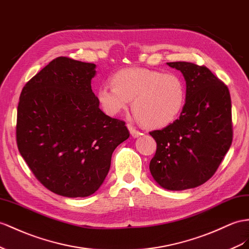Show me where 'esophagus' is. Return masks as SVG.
Masks as SVG:
<instances>
[{"instance_id": "34e87169", "label": "esophagus", "mask_w": 249, "mask_h": 249, "mask_svg": "<svg viewBox=\"0 0 249 249\" xmlns=\"http://www.w3.org/2000/svg\"><path fill=\"white\" fill-rule=\"evenodd\" d=\"M127 127H128V129H129V131H130V135H131L133 138H138L139 136L142 135L141 131L138 130V129L136 128V127L131 126L130 124H127Z\"/></svg>"}]
</instances>
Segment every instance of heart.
<instances>
[{"label":"heart","instance_id":"obj_1","mask_svg":"<svg viewBox=\"0 0 249 249\" xmlns=\"http://www.w3.org/2000/svg\"><path fill=\"white\" fill-rule=\"evenodd\" d=\"M112 85H102L97 91L100 107L114 117L128 106L144 126L160 128L180 116L186 102L185 82L177 73L128 67L111 76Z\"/></svg>","mask_w":249,"mask_h":249}]
</instances>
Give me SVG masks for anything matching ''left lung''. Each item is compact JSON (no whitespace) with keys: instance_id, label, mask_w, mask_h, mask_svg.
Returning <instances> with one entry per match:
<instances>
[{"instance_id":"obj_1","label":"left lung","mask_w":249,"mask_h":249,"mask_svg":"<svg viewBox=\"0 0 249 249\" xmlns=\"http://www.w3.org/2000/svg\"><path fill=\"white\" fill-rule=\"evenodd\" d=\"M167 65L183 73L186 102L173 124L149 132L157 142L149 169L161 187L184 190L208 181L231 147V100L228 87L206 66L189 62Z\"/></svg>"}]
</instances>
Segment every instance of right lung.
I'll list each match as a JSON object with an SVG mask.
<instances>
[{
  "label": "right lung",
  "mask_w": 249,
  "mask_h": 249,
  "mask_svg": "<svg viewBox=\"0 0 249 249\" xmlns=\"http://www.w3.org/2000/svg\"><path fill=\"white\" fill-rule=\"evenodd\" d=\"M92 63L59 56L22 89L17 144L33 174L53 193L88 196L109 171L113 150L129 138L124 121L106 116L92 92Z\"/></svg>",
  "instance_id": "1"
}]
</instances>
